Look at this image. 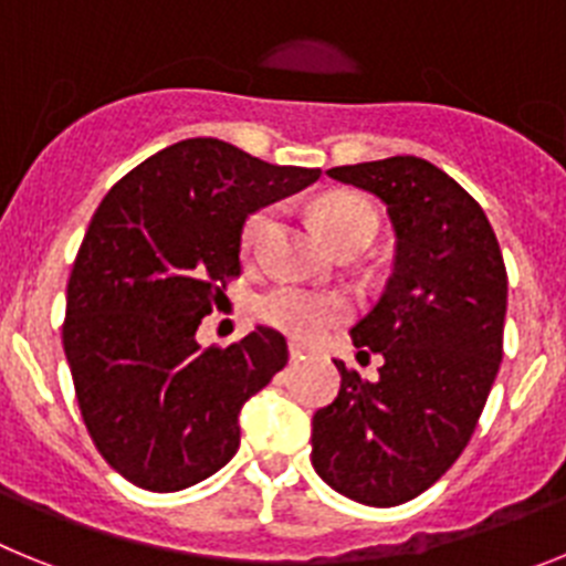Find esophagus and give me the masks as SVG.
<instances>
[{"instance_id":"esophagus-1","label":"esophagus","mask_w":566,"mask_h":566,"mask_svg":"<svg viewBox=\"0 0 566 566\" xmlns=\"http://www.w3.org/2000/svg\"><path fill=\"white\" fill-rule=\"evenodd\" d=\"M307 356V347H302V344H290V358H293V361H298V358H304Z\"/></svg>"}]
</instances>
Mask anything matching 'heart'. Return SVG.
Returning a JSON list of instances; mask_svg holds the SVG:
<instances>
[{
  "mask_svg": "<svg viewBox=\"0 0 566 566\" xmlns=\"http://www.w3.org/2000/svg\"><path fill=\"white\" fill-rule=\"evenodd\" d=\"M273 222V210L262 208L248 216L242 230L244 250L255 248L259 239L268 233ZM313 222L322 230V235L336 248L344 239L353 235H367L373 239L376 233V210L356 193H327L316 201L313 208ZM259 318L298 342H311L322 336L327 327L347 318L350 307L338 293H324V290H302V287H276L264 293L255 304Z\"/></svg>",
  "mask_w": 566,
  "mask_h": 566,
  "instance_id": "obj_1",
  "label": "heart"
}]
</instances>
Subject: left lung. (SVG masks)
<instances>
[{"label":"left lung","mask_w":566,"mask_h":566,"mask_svg":"<svg viewBox=\"0 0 566 566\" xmlns=\"http://www.w3.org/2000/svg\"><path fill=\"white\" fill-rule=\"evenodd\" d=\"M378 196L396 230L385 296L350 331L376 378L336 361L342 387L313 416V467L336 493L396 507L453 467L504 356L507 270L479 201L419 156L331 167Z\"/></svg>","instance_id":"left-lung-1"}]
</instances>
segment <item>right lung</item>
I'll use <instances>...</instances> for the list:
<instances>
[{
  "instance_id": "obj_1",
  "label": "right lung",
  "mask_w": 566,
  "mask_h": 566,
  "mask_svg": "<svg viewBox=\"0 0 566 566\" xmlns=\"http://www.w3.org/2000/svg\"><path fill=\"white\" fill-rule=\"evenodd\" d=\"M318 176L185 139L122 176L93 213L62 344L93 444L136 488L176 493L239 450V410L287 365V342L255 327L201 347L196 331L242 273L244 219Z\"/></svg>"
}]
</instances>
